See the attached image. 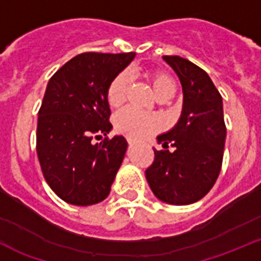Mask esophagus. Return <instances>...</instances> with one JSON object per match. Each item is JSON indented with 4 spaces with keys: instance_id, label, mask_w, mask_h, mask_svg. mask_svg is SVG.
<instances>
[{
    "instance_id": "obj_1",
    "label": "esophagus",
    "mask_w": 261,
    "mask_h": 261,
    "mask_svg": "<svg viewBox=\"0 0 261 261\" xmlns=\"http://www.w3.org/2000/svg\"><path fill=\"white\" fill-rule=\"evenodd\" d=\"M136 142H138V140H136V139H131V138H130V139H128V144H131V145L135 144Z\"/></svg>"
}]
</instances>
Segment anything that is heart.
<instances>
[{"instance_id": "1", "label": "heart", "mask_w": 261, "mask_h": 261, "mask_svg": "<svg viewBox=\"0 0 261 261\" xmlns=\"http://www.w3.org/2000/svg\"><path fill=\"white\" fill-rule=\"evenodd\" d=\"M149 83L152 86L154 96L157 98L163 96H171L175 92L174 81L169 75L163 72H151L148 75ZM128 88V76L126 72H121L110 82L107 91L108 104L112 108H118L123 104L126 98ZM116 128L119 133L125 135L134 136V138H143V136L151 135L156 130H159L161 126V121L159 117L149 116V114H142L136 110L123 109L116 116L114 119Z\"/></svg>"}]
</instances>
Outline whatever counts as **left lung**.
I'll use <instances>...</instances> for the list:
<instances>
[{"label": "left lung", "mask_w": 261, "mask_h": 261, "mask_svg": "<svg viewBox=\"0 0 261 261\" xmlns=\"http://www.w3.org/2000/svg\"><path fill=\"white\" fill-rule=\"evenodd\" d=\"M179 78L182 113L171 130L157 143L174 151L154 149V161L145 178L157 199L187 205L204 198L217 180L222 165L226 127L222 97L210 75L179 56H164Z\"/></svg>", "instance_id": "1"}]
</instances>
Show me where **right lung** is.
I'll return each instance as SVG.
<instances>
[{"label": "right lung", "mask_w": 261, "mask_h": 261, "mask_svg": "<svg viewBox=\"0 0 261 261\" xmlns=\"http://www.w3.org/2000/svg\"><path fill=\"white\" fill-rule=\"evenodd\" d=\"M135 53H82L66 62L48 82L39 110L36 151L45 180L72 205H92L108 198L121 166L125 136L93 143L108 135L110 82L128 66Z\"/></svg>", "instance_id": "right-lung-1"}]
</instances>
